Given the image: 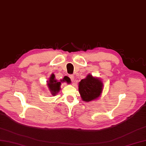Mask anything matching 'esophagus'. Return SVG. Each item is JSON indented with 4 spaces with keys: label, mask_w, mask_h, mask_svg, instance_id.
<instances>
[{
    "label": "esophagus",
    "mask_w": 146,
    "mask_h": 146,
    "mask_svg": "<svg viewBox=\"0 0 146 146\" xmlns=\"http://www.w3.org/2000/svg\"><path fill=\"white\" fill-rule=\"evenodd\" d=\"M69 77H70V78L71 79V80H72V81L73 82V81H74V77L73 75H69Z\"/></svg>",
    "instance_id": "obj_1"
}]
</instances>
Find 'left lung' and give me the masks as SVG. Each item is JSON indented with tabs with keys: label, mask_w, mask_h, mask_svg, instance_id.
<instances>
[{
	"label": "left lung",
	"mask_w": 146,
	"mask_h": 146,
	"mask_svg": "<svg viewBox=\"0 0 146 146\" xmlns=\"http://www.w3.org/2000/svg\"><path fill=\"white\" fill-rule=\"evenodd\" d=\"M78 90L82 101L89 102L97 100L101 96L103 89V84L100 79L87 74L78 84Z\"/></svg>",
	"instance_id": "obj_1"
}]
</instances>
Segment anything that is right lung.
<instances>
[{
    "label": "right lung",
    "instance_id": "right-lung-1",
    "mask_svg": "<svg viewBox=\"0 0 146 146\" xmlns=\"http://www.w3.org/2000/svg\"><path fill=\"white\" fill-rule=\"evenodd\" d=\"M55 78L56 77L54 74H51L49 78V80L47 81V86L48 89L51 95H53V96H55L58 92H59V91L61 89V82H66L68 84L70 83V80H69V78H68L67 77H65L63 80H61L60 82H58V81L56 80Z\"/></svg>",
    "mask_w": 146,
    "mask_h": 146
}]
</instances>
